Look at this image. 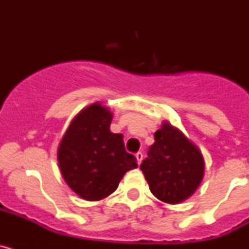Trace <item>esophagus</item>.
I'll use <instances>...</instances> for the list:
<instances>
[{
  "mask_svg": "<svg viewBox=\"0 0 249 249\" xmlns=\"http://www.w3.org/2000/svg\"><path fill=\"white\" fill-rule=\"evenodd\" d=\"M136 158H137V163L141 164L142 163V160H143V153L142 152H137L136 153Z\"/></svg>",
  "mask_w": 249,
  "mask_h": 249,
  "instance_id": "esophagus-1",
  "label": "esophagus"
}]
</instances>
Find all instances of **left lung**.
I'll return each mask as SVG.
<instances>
[{
    "instance_id": "left-lung-1",
    "label": "left lung",
    "mask_w": 249,
    "mask_h": 249,
    "mask_svg": "<svg viewBox=\"0 0 249 249\" xmlns=\"http://www.w3.org/2000/svg\"><path fill=\"white\" fill-rule=\"evenodd\" d=\"M147 155L140 168L155 197L176 204L195 193L203 178V156L179 129L162 123Z\"/></svg>"
}]
</instances>
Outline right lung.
Here are the masks:
<instances>
[{
  "instance_id": "add662e5",
  "label": "right lung",
  "mask_w": 249,
  "mask_h": 249,
  "mask_svg": "<svg viewBox=\"0 0 249 249\" xmlns=\"http://www.w3.org/2000/svg\"><path fill=\"white\" fill-rule=\"evenodd\" d=\"M112 112L93 103L77 114L58 147L63 179L86 201H100L117 190L127 171L137 167L121 133H112Z\"/></svg>"
}]
</instances>
